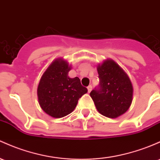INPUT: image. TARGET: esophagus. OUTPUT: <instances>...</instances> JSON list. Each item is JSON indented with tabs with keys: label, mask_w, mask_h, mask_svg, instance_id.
<instances>
[{
	"label": "esophagus",
	"mask_w": 160,
	"mask_h": 160,
	"mask_svg": "<svg viewBox=\"0 0 160 160\" xmlns=\"http://www.w3.org/2000/svg\"><path fill=\"white\" fill-rule=\"evenodd\" d=\"M87 89H88V92H90L91 90H92V86H91V85L88 86V87H87Z\"/></svg>",
	"instance_id": "1"
}]
</instances>
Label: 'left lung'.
I'll use <instances>...</instances> for the list:
<instances>
[{"label":"left lung","instance_id":"8db88e82","mask_svg":"<svg viewBox=\"0 0 160 160\" xmlns=\"http://www.w3.org/2000/svg\"><path fill=\"white\" fill-rule=\"evenodd\" d=\"M99 85L91 91L96 109L104 116L115 118L125 113L133 99V86L127 73L112 59L97 67Z\"/></svg>","mask_w":160,"mask_h":160}]
</instances>
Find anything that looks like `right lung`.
<instances>
[{
    "label": "right lung",
    "instance_id": "obj_1",
    "mask_svg": "<svg viewBox=\"0 0 160 160\" xmlns=\"http://www.w3.org/2000/svg\"><path fill=\"white\" fill-rule=\"evenodd\" d=\"M71 69L64 59H56L44 72L38 83V103L45 113L56 118L71 113L79 99L88 91L78 77H68Z\"/></svg>",
    "mask_w": 160,
    "mask_h": 160
}]
</instances>
